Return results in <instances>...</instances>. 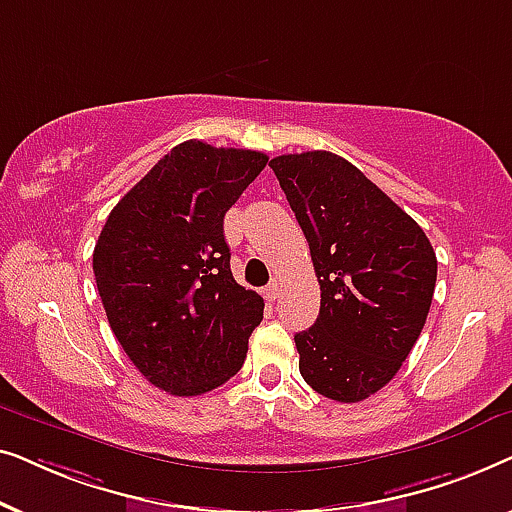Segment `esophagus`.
I'll list each match as a JSON object with an SVG mask.
<instances>
[{"label": "esophagus", "instance_id": "1", "mask_svg": "<svg viewBox=\"0 0 512 512\" xmlns=\"http://www.w3.org/2000/svg\"><path fill=\"white\" fill-rule=\"evenodd\" d=\"M265 296H268L270 300H275V298L279 296V284H277V279H275V282L268 284V289H265Z\"/></svg>", "mask_w": 512, "mask_h": 512}]
</instances>
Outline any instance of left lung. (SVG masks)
Masks as SVG:
<instances>
[{
	"instance_id": "left-lung-1",
	"label": "left lung",
	"mask_w": 512,
	"mask_h": 512,
	"mask_svg": "<svg viewBox=\"0 0 512 512\" xmlns=\"http://www.w3.org/2000/svg\"><path fill=\"white\" fill-rule=\"evenodd\" d=\"M270 167L321 286L317 321L293 338L300 375L321 396L359 403L415 347L436 289V251L417 221L345 158L289 153Z\"/></svg>"
}]
</instances>
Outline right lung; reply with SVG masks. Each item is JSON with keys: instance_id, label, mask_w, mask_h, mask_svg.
<instances>
[{"instance_id": "right-lung-1", "label": "right lung", "mask_w": 512, "mask_h": 512, "mask_svg": "<svg viewBox=\"0 0 512 512\" xmlns=\"http://www.w3.org/2000/svg\"><path fill=\"white\" fill-rule=\"evenodd\" d=\"M268 156L174 146L111 209L93 251L104 312L123 352L153 387L200 396L247 359L263 298L233 279L223 216Z\"/></svg>"}]
</instances>
